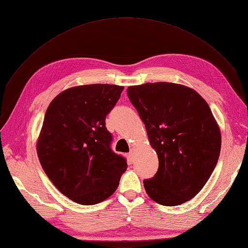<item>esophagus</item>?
I'll use <instances>...</instances> for the list:
<instances>
[{
  "instance_id": "obj_1",
  "label": "esophagus",
  "mask_w": 248,
  "mask_h": 248,
  "mask_svg": "<svg viewBox=\"0 0 248 248\" xmlns=\"http://www.w3.org/2000/svg\"><path fill=\"white\" fill-rule=\"evenodd\" d=\"M129 156H130V158L132 159V158H134V156H135V149L134 148H131L130 149V153H129Z\"/></svg>"
}]
</instances>
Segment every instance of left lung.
Wrapping results in <instances>:
<instances>
[{"instance_id": "obj_1", "label": "left lung", "mask_w": 248, "mask_h": 248, "mask_svg": "<svg viewBox=\"0 0 248 248\" xmlns=\"http://www.w3.org/2000/svg\"><path fill=\"white\" fill-rule=\"evenodd\" d=\"M127 94L159 159L155 176L143 182L146 194L164 206L189 201L206 184L221 150L207 102L195 89L168 82L129 86Z\"/></svg>"}]
</instances>
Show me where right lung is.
<instances>
[{
	"label": "right lung",
	"mask_w": 248,
	"mask_h": 248,
	"mask_svg": "<svg viewBox=\"0 0 248 248\" xmlns=\"http://www.w3.org/2000/svg\"><path fill=\"white\" fill-rule=\"evenodd\" d=\"M124 86L90 84L63 90L48 106L37 142L47 177L60 192L81 205L109 198L127 170L110 149L105 118Z\"/></svg>",
	"instance_id": "1"
}]
</instances>
